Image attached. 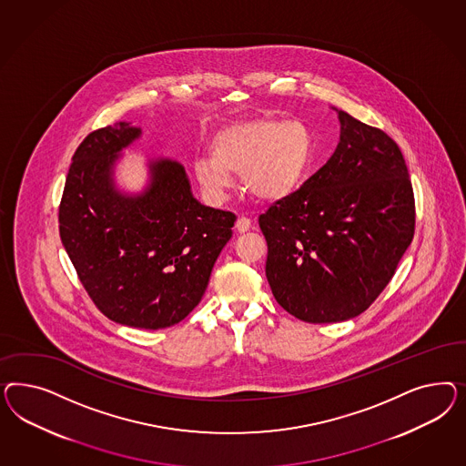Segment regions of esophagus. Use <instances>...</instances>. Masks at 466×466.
Returning <instances> with one entry per match:
<instances>
[{"label":"esophagus","mask_w":466,"mask_h":466,"mask_svg":"<svg viewBox=\"0 0 466 466\" xmlns=\"http://www.w3.org/2000/svg\"><path fill=\"white\" fill-rule=\"evenodd\" d=\"M236 228H238L239 232H248V230L251 228V220L242 215V217L238 218V222H236Z\"/></svg>","instance_id":"esophagus-1"}]
</instances>
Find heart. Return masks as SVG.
Instances as JSON below:
<instances>
[{
	"label": "heart",
	"instance_id": "heart-1",
	"mask_svg": "<svg viewBox=\"0 0 466 466\" xmlns=\"http://www.w3.org/2000/svg\"><path fill=\"white\" fill-rule=\"evenodd\" d=\"M210 154L193 160V172L203 193L224 199L232 176H242L244 187L259 199H282L308 177L316 145L310 127L283 117H254L222 127L213 135Z\"/></svg>",
	"mask_w": 466,
	"mask_h": 466
}]
</instances>
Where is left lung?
<instances>
[{
  "label": "left lung",
  "mask_w": 466,
  "mask_h": 466,
  "mask_svg": "<svg viewBox=\"0 0 466 466\" xmlns=\"http://www.w3.org/2000/svg\"><path fill=\"white\" fill-rule=\"evenodd\" d=\"M335 154L259 215L267 279L283 309L323 325L359 316L393 279L415 232V198L395 140L339 111Z\"/></svg>",
  "instance_id": "obj_1"
}]
</instances>
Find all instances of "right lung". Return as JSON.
Segmentation results:
<instances>
[{
	"label": "right lung",
	"instance_id": "obj_1",
	"mask_svg": "<svg viewBox=\"0 0 466 466\" xmlns=\"http://www.w3.org/2000/svg\"><path fill=\"white\" fill-rule=\"evenodd\" d=\"M140 137L125 121L85 137L59 203V236L96 308L119 325L160 329L183 321L207 290L236 215L199 205L183 166L152 164L145 195L111 183L116 154Z\"/></svg>",
	"mask_w": 466,
	"mask_h": 466
}]
</instances>
